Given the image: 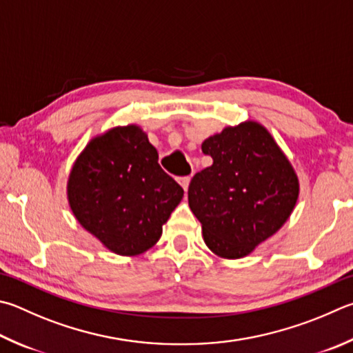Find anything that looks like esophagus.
Segmentation results:
<instances>
[{
  "mask_svg": "<svg viewBox=\"0 0 353 353\" xmlns=\"http://www.w3.org/2000/svg\"><path fill=\"white\" fill-rule=\"evenodd\" d=\"M190 181H191V177L190 176H185V177H181L179 179V183L182 185V188L187 191L188 190V185H190Z\"/></svg>",
  "mask_w": 353,
  "mask_h": 353,
  "instance_id": "34e87169",
  "label": "esophagus"
}]
</instances>
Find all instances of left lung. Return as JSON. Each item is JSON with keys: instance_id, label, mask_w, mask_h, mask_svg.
<instances>
[{"instance_id": "8db88e82", "label": "left lung", "mask_w": 353, "mask_h": 353, "mask_svg": "<svg viewBox=\"0 0 353 353\" xmlns=\"http://www.w3.org/2000/svg\"><path fill=\"white\" fill-rule=\"evenodd\" d=\"M202 151L213 163L191 179L190 208L211 252L243 258L292 214L298 177L273 137L254 121L208 137Z\"/></svg>"}]
</instances>
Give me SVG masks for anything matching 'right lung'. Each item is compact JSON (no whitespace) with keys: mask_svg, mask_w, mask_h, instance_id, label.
<instances>
[{"mask_svg":"<svg viewBox=\"0 0 353 353\" xmlns=\"http://www.w3.org/2000/svg\"><path fill=\"white\" fill-rule=\"evenodd\" d=\"M72 213L111 252L150 250L182 201L183 190L159 165V154L136 125L95 137L77 159L68 182Z\"/></svg>","mask_w":353,"mask_h":353,"instance_id":"1","label":"right lung"}]
</instances>
